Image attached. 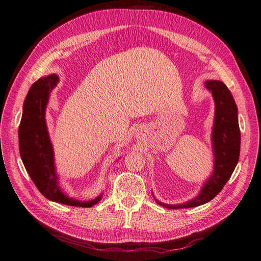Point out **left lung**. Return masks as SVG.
<instances>
[{"instance_id":"obj_1","label":"left lung","mask_w":261,"mask_h":261,"mask_svg":"<svg viewBox=\"0 0 261 261\" xmlns=\"http://www.w3.org/2000/svg\"><path fill=\"white\" fill-rule=\"evenodd\" d=\"M205 87L212 94L215 106L211 133L213 172L201 187L198 195L189 201L168 205L158 200L152 194L156 203L168 209L193 208L213 199L227 182L239 161L241 135L234 99L227 86L221 81H206Z\"/></svg>"}]
</instances>
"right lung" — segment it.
<instances>
[{"instance_id":"obj_1","label":"right lung","mask_w":261,"mask_h":261,"mask_svg":"<svg viewBox=\"0 0 261 261\" xmlns=\"http://www.w3.org/2000/svg\"><path fill=\"white\" fill-rule=\"evenodd\" d=\"M59 76L50 74L34 83L23 103L19 126V150L33 182L40 193L50 200L64 205L89 208L102 198V194L92 200H79L65 194L59 185V175L54 163V151L46 121V109L50 93L58 85Z\"/></svg>"}]
</instances>
